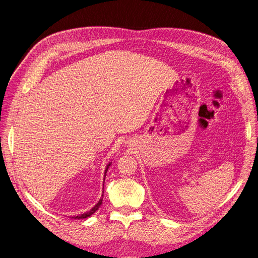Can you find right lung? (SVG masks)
<instances>
[{
	"label": "right lung",
	"mask_w": 258,
	"mask_h": 258,
	"mask_svg": "<svg viewBox=\"0 0 258 258\" xmlns=\"http://www.w3.org/2000/svg\"><path fill=\"white\" fill-rule=\"evenodd\" d=\"M111 166V162H109L108 165H107V167H106V170H105V175H104V182H105V177H106V174H107V171H108V169H109V167ZM103 204V195H102V198H101V200L98 202V204L95 206V207H92V209L91 210H89L88 212H86V213H83V214H81V215H78V216H74V217H72V218H74V219H84V218H87V217H89V216H91L93 213L96 212V211L101 207V205Z\"/></svg>",
	"instance_id": "1"
}]
</instances>
